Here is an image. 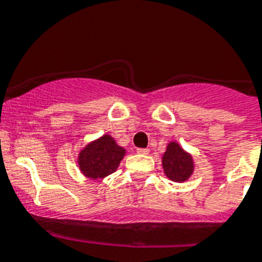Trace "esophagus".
I'll use <instances>...</instances> for the list:
<instances>
[{
	"label": "esophagus",
	"mask_w": 262,
	"mask_h": 262,
	"mask_svg": "<svg viewBox=\"0 0 262 262\" xmlns=\"http://www.w3.org/2000/svg\"><path fill=\"white\" fill-rule=\"evenodd\" d=\"M136 152L140 153V155H148V153H149V149H148V148H137Z\"/></svg>",
	"instance_id": "1"
}]
</instances>
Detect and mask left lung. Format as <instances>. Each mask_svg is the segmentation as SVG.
<instances>
[{"instance_id": "8db88e82", "label": "left lung", "mask_w": 262, "mask_h": 262, "mask_svg": "<svg viewBox=\"0 0 262 262\" xmlns=\"http://www.w3.org/2000/svg\"><path fill=\"white\" fill-rule=\"evenodd\" d=\"M163 169L168 179L176 183L186 182L193 172V160L190 153L183 149L178 142L168 144L167 150L163 156Z\"/></svg>"}]
</instances>
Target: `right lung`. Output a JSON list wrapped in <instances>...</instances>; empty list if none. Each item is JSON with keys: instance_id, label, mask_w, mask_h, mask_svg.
<instances>
[{"instance_id": "obj_1", "label": "right lung", "mask_w": 262, "mask_h": 262, "mask_svg": "<svg viewBox=\"0 0 262 262\" xmlns=\"http://www.w3.org/2000/svg\"><path fill=\"white\" fill-rule=\"evenodd\" d=\"M124 156V148L117 145L112 136L105 135L80 150L78 164L83 175L87 178L103 179L116 172Z\"/></svg>"}]
</instances>
